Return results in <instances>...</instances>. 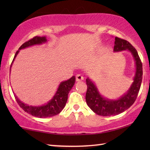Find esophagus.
<instances>
[{"mask_svg": "<svg viewBox=\"0 0 150 150\" xmlns=\"http://www.w3.org/2000/svg\"><path fill=\"white\" fill-rule=\"evenodd\" d=\"M83 79H84V77L81 74H77L76 75V81H77V82H80V81H83Z\"/></svg>", "mask_w": 150, "mask_h": 150, "instance_id": "34e87169", "label": "esophagus"}]
</instances>
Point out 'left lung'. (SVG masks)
<instances>
[{"instance_id":"left-lung-1","label":"left lung","mask_w":150,"mask_h":150,"mask_svg":"<svg viewBox=\"0 0 150 150\" xmlns=\"http://www.w3.org/2000/svg\"><path fill=\"white\" fill-rule=\"evenodd\" d=\"M128 51L132 55L135 62L136 71L128 90L117 99H109L100 93L95 83L87 77L86 83V102L91 110L96 115L103 116L117 115L125 111L133 105L138 96L142 81V64L136 50L126 40L115 37L114 52Z\"/></svg>"}]
</instances>
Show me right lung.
<instances>
[{"instance_id":"right-lung-1","label":"right lung","mask_w":150,"mask_h":150,"mask_svg":"<svg viewBox=\"0 0 150 150\" xmlns=\"http://www.w3.org/2000/svg\"><path fill=\"white\" fill-rule=\"evenodd\" d=\"M46 42H47V40L45 36H35L34 38L29 40V41L24 43L15 54L13 61H12L11 65L10 72L11 71L12 63H13L17 55L20 52V50L33 46V45H42ZM75 76H73L71 78L69 79L67 81L61 82L56 92H55V95L52 99L48 101L46 104L40 106H32L27 105V104L20 100L15 94L14 96L20 107L23 109L25 112H26L27 113L38 118L51 117V116L58 115L64 108L66 103L67 101L68 94H69V91L71 90L73 85H75Z\"/></svg>"}]
</instances>
